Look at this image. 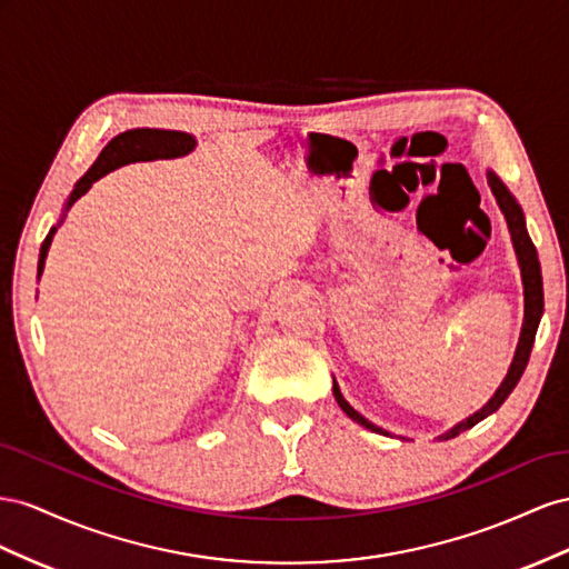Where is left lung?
<instances>
[{"label":"left lung","mask_w":569,"mask_h":569,"mask_svg":"<svg viewBox=\"0 0 569 569\" xmlns=\"http://www.w3.org/2000/svg\"><path fill=\"white\" fill-rule=\"evenodd\" d=\"M489 186L496 194V202L498 207L502 209V214H506V221L510 226V233H512V242H515V250H517V259H519V267H522V283H525V323H522V336H519V343H517V352H515V360L510 365V371L506 381L500 383V388L496 391V396L483 405V408L479 412H475L472 417H467V421H462V425L452 427L448 433H443L441 438L443 441H448V438H456L460 431L465 429H472L475 425H479V421L483 417H489L491 412H496L502 402H506V398L512 393V388L517 386L519 377L525 375L527 369V362H529V355H531V348H533V338H537V329H539V321H541V315H543V281H541V264H539V254H537V248H533V242L527 233V226H525V214L522 209H519V204L515 202L512 194L508 192V188L502 186V181L498 176H493L489 171ZM333 396L340 405V410H343L352 421H357V425H362L365 429H371L377 433H386L383 429L371 425L369 419H365L360 412L352 410L348 400L340 396V388L336 386L333 381Z\"/></svg>","instance_id":"left-lung-1"}]
</instances>
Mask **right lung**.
<instances>
[{
    "label": "right lung",
    "instance_id": "right-lung-1",
    "mask_svg": "<svg viewBox=\"0 0 569 569\" xmlns=\"http://www.w3.org/2000/svg\"><path fill=\"white\" fill-rule=\"evenodd\" d=\"M192 148H194V138L188 133L157 131V128H133V131H126L107 144V148L100 152V157L94 159V164L88 169V173L76 183L71 198L67 202V209H71V204L80 198V194H86L90 190V186L97 181V178H102L104 173L128 164V161L181 157V154H188ZM54 231L57 229H52L42 240L40 259H38V276L44 269V257H47V250H50Z\"/></svg>",
    "mask_w": 569,
    "mask_h": 569
}]
</instances>
